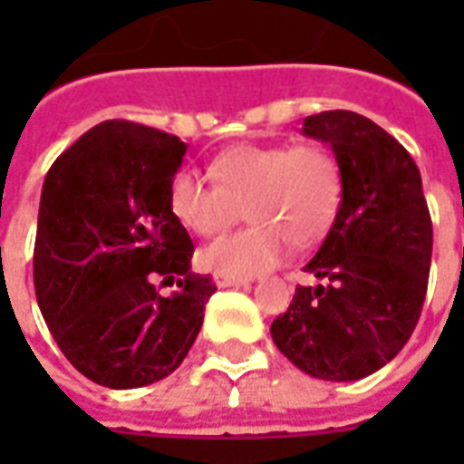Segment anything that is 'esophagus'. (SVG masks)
<instances>
[{"instance_id":"esophagus-1","label":"esophagus","mask_w":464,"mask_h":464,"mask_svg":"<svg viewBox=\"0 0 464 464\" xmlns=\"http://www.w3.org/2000/svg\"><path fill=\"white\" fill-rule=\"evenodd\" d=\"M214 284L226 289V286H247V279H240V276H228L224 272H214Z\"/></svg>"}]
</instances>
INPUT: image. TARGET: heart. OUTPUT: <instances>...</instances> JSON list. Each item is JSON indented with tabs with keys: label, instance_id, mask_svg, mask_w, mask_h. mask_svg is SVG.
<instances>
[{
	"label": "heart",
	"instance_id": "b5f03b06",
	"mask_svg": "<svg viewBox=\"0 0 464 464\" xmlns=\"http://www.w3.org/2000/svg\"><path fill=\"white\" fill-rule=\"evenodd\" d=\"M207 180L178 170L168 207L188 231L217 236L240 218L246 204L253 226L218 238L202 262L228 276H253L286 257L291 243L313 246L330 231L342 202V173L320 144H238L211 160Z\"/></svg>",
	"mask_w": 464,
	"mask_h": 464
}]
</instances>
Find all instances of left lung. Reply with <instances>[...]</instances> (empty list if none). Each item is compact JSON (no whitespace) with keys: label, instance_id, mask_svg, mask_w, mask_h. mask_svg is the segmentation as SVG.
Listing matches in <instances>:
<instances>
[{"label":"left lung","instance_id":"obj_1","mask_svg":"<svg viewBox=\"0 0 464 464\" xmlns=\"http://www.w3.org/2000/svg\"><path fill=\"white\" fill-rule=\"evenodd\" d=\"M304 134L330 144L342 202L305 272L324 284L296 286L269 332L304 373L359 381L400 353L417 327L429 286L433 226L410 151L373 120L324 111Z\"/></svg>","mask_w":464,"mask_h":464}]
</instances>
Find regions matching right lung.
<instances>
[{
	"label": "right lung",
	"instance_id": "obj_1",
	"mask_svg": "<svg viewBox=\"0 0 464 464\" xmlns=\"http://www.w3.org/2000/svg\"><path fill=\"white\" fill-rule=\"evenodd\" d=\"M188 147L130 120L91 127L43 182L33 284L69 363L112 390L141 388L180 366L217 291L189 272L195 246L168 207ZM179 291L170 297L160 285Z\"/></svg>",
	"mask_w": 464,
	"mask_h": 464
}]
</instances>
